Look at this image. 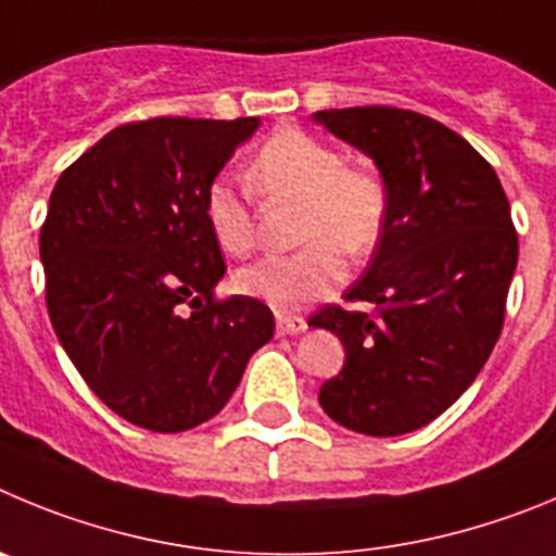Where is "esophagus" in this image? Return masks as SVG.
Returning <instances> with one entry per match:
<instances>
[{"instance_id": "34e87169", "label": "esophagus", "mask_w": 556, "mask_h": 556, "mask_svg": "<svg viewBox=\"0 0 556 556\" xmlns=\"http://www.w3.org/2000/svg\"><path fill=\"white\" fill-rule=\"evenodd\" d=\"M307 329V321L302 315H277V332L279 334H302Z\"/></svg>"}]
</instances>
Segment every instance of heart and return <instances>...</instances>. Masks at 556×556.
<instances>
[{
	"label": "heart",
	"instance_id": "obj_1",
	"mask_svg": "<svg viewBox=\"0 0 556 556\" xmlns=\"http://www.w3.org/2000/svg\"><path fill=\"white\" fill-rule=\"evenodd\" d=\"M247 182L260 197L302 202L299 241L307 247L257 260L235 277L241 293L282 313L329 293L343 277L337 249L363 257L377 247L388 224L384 179L371 168L346 166V154L338 147L304 129L274 132L249 163ZM204 218L218 247L232 257H243L254 247L252 207L229 179L210 182Z\"/></svg>",
	"mask_w": 556,
	"mask_h": 556
}]
</instances>
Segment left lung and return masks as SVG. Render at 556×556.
I'll use <instances>...</instances> for the list:
<instances>
[{"instance_id": "obj_1", "label": "left lung", "mask_w": 556, "mask_h": 556, "mask_svg": "<svg viewBox=\"0 0 556 556\" xmlns=\"http://www.w3.org/2000/svg\"><path fill=\"white\" fill-rule=\"evenodd\" d=\"M313 122L371 157L390 193L371 263L346 290L377 313L309 318L346 349L318 402L352 432H415L471 388L502 334L518 266L507 193L471 143L413 110H318Z\"/></svg>"}]
</instances>
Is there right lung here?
Listing matches in <instances>:
<instances>
[{"label":"right lung","instance_id":"1","mask_svg":"<svg viewBox=\"0 0 556 556\" xmlns=\"http://www.w3.org/2000/svg\"><path fill=\"white\" fill-rule=\"evenodd\" d=\"M257 127L124 124L49 197L41 263L54 334L88 388L135 427L185 432L210 421L274 338L260 299L213 302L227 266L204 218L210 182Z\"/></svg>","mask_w":556,"mask_h":556}]
</instances>
